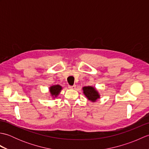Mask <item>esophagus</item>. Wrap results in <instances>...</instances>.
Wrapping results in <instances>:
<instances>
[{"label":"esophagus","instance_id":"34e87169","mask_svg":"<svg viewBox=\"0 0 149 149\" xmlns=\"http://www.w3.org/2000/svg\"><path fill=\"white\" fill-rule=\"evenodd\" d=\"M68 88H70V89H75V85H73V86H71V85H68Z\"/></svg>","mask_w":149,"mask_h":149}]
</instances>
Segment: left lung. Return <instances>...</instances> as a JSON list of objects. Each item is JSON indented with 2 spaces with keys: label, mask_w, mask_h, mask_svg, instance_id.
I'll return each mask as SVG.
<instances>
[{
  "label": "left lung",
  "mask_w": 149,
  "mask_h": 149,
  "mask_svg": "<svg viewBox=\"0 0 149 149\" xmlns=\"http://www.w3.org/2000/svg\"><path fill=\"white\" fill-rule=\"evenodd\" d=\"M83 89L84 95L88 98V100L94 102L99 98V93L93 87L85 86Z\"/></svg>",
  "instance_id": "8db88e82"
}]
</instances>
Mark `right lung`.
Returning a JSON list of instances; mask_svg holds the SVG:
<instances>
[{
    "label": "right lung",
    "mask_w": 149,
    "mask_h": 149,
    "mask_svg": "<svg viewBox=\"0 0 149 149\" xmlns=\"http://www.w3.org/2000/svg\"><path fill=\"white\" fill-rule=\"evenodd\" d=\"M62 88L59 85H55L50 88V92L52 96L57 97L59 95V92L61 91Z\"/></svg>",
    "instance_id": "right-lung-1"
}]
</instances>
